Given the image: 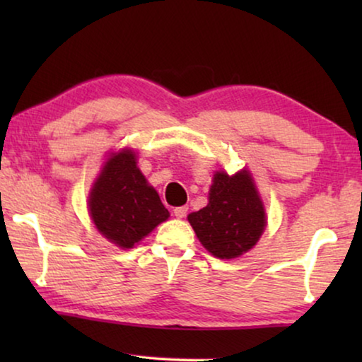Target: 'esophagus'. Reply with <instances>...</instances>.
<instances>
[{"label": "esophagus", "instance_id": "esophagus-1", "mask_svg": "<svg viewBox=\"0 0 362 362\" xmlns=\"http://www.w3.org/2000/svg\"><path fill=\"white\" fill-rule=\"evenodd\" d=\"M187 214V207L186 206H181V207H176L175 209V216L177 219H182V217H186Z\"/></svg>", "mask_w": 362, "mask_h": 362}]
</instances>
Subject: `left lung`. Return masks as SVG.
<instances>
[{"label": "left lung", "mask_w": 362, "mask_h": 362, "mask_svg": "<svg viewBox=\"0 0 362 362\" xmlns=\"http://www.w3.org/2000/svg\"><path fill=\"white\" fill-rule=\"evenodd\" d=\"M197 239L217 259H234L250 250L265 229V211L247 171L216 173L209 202L187 216Z\"/></svg>", "instance_id": "1"}]
</instances>
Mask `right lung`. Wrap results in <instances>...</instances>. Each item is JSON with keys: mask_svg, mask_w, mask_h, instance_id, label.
<instances>
[{"mask_svg": "<svg viewBox=\"0 0 362 362\" xmlns=\"http://www.w3.org/2000/svg\"><path fill=\"white\" fill-rule=\"evenodd\" d=\"M88 211L98 232L123 249H130L170 217L130 150L108 158L92 187Z\"/></svg>", "mask_w": 362, "mask_h": 362, "instance_id": "right-lung-1", "label": "right lung"}]
</instances>
